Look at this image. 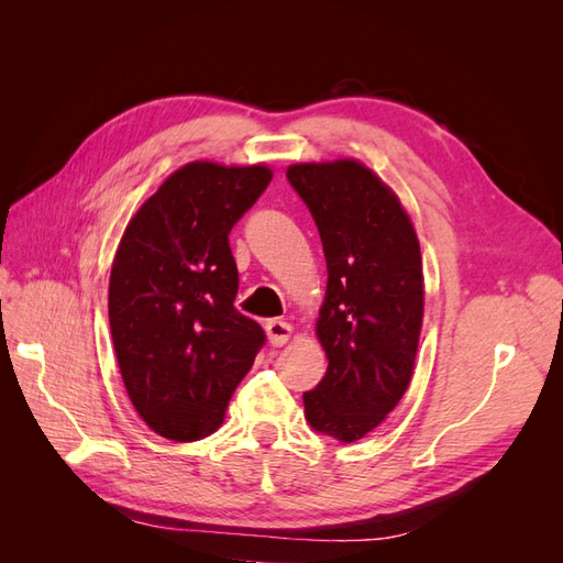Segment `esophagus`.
<instances>
[{"label":"esophagus","instance_id":"obj_1","mask_svg":"<svg viewBox=\"0 0 563 563\" xmlns=\"http://www.w3.org/2000/svg\"><path fill=\"white\" fill-rule=\"evenodd\" d=\"M265 331H267V340H269V343L275 345V347L286 345L288 338H291V333H294L291 323H286V321H282V319H269V321L265 323Z\"/></svg>","mask_w":563,"mask_h":563}]
</instances>
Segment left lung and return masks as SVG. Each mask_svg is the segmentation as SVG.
Returning a JSON list of instances; mask_svg holds the SVG:
<instances>
[{
  "mask_svg": "<svg viewBox=\"0 0 563 563\" xmlns=\"http://www.w3.org/2000/svg\"><path fill=\"white\" fill-rule=\"evenodd\" d=\"M288 183L314 218L329 284L317 338L329 368L305 418L343 444L387 418L411 383L422 327V258L397 195L354 159L294 164Z\"/></svg>",
  "mask_w": 563,
  "mask_h": 563,
  "instance_id": "1",
  "label": "left lung"
}]
</instances>
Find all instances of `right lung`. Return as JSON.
Segmentation results:
<instances>
[{
	"label": "right lung",
	"mask_w": 563,
	"mask_h": 563,
	"mask_svg": "<svg viewBox=\"0 0 563 563\" xmlns=\"http://www.w3.org/2000/svg\"><path fill=\"white\" fill-rule=\"evenodd\" d=\"M269 180L263 164H185L119 242L108 291L112 343L133 408L159 437L213 434L265 345L261 323L234 308L240 272L228 234Z\"/></svg>",
	"instance_id": "right-lung-1"
}]
</instances>
